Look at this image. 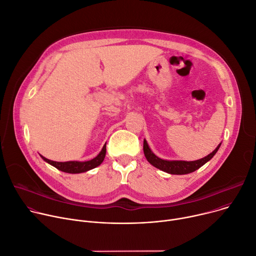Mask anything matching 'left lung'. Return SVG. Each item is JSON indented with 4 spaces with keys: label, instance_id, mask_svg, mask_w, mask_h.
Returning a JSON list of instances; mask_svg holds the SVG:
<instances>
[{
    "label": "left lung",
    "instance_id": "8db88e82",
    "mask_svg": "<svg viewBox=\"0 0 256 256\" xmlns=\"http://www.w3.org/2000/svg\"><path fill=\"white\" fill-rule=\"evenodd\" d=\"M221 144H219L217 146V148L210 153L209 156H207L206 158L198 160H194V162H184V160H162L160 158H158L154 153H153L146 140H144V144H143V150H144V154L145 158H147V160L152 164L156 168L162 170L164 172H166L168 174H175V175H184V174H190L194 172L196 170L200 168L202 166L205 164L207 162H209L214 156L215 153L218 151L219 147Z\"/></svg>",
    "mask_w": 256,
    "mask_h": 256
}]
</instances>
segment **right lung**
<instances>
[{"mask_svg":"<svg viewBox=\"0 0 256 256\" xmlns=\"http://www.w3.org/2000/svg\"><path fill=\"white\" fill-rule=\"evenodd\" d=\"M106 156V144L104 145L103 149L98 153V154L88 160V162H54L45 158L44 156H41V158L47 162L48 164H50L51 166H56L60 171L66 172V173H71V174H77V173H83L86 172L88 170H92L98 166H100L102 162H103L104 158Z\"/></svg>","mask_w":256,"mask_h":256,"instance_id":"right-lung-1","label":"right lung"}]
</instances>
